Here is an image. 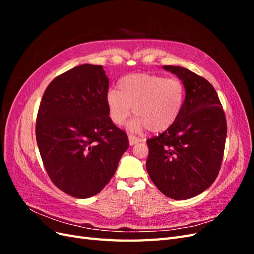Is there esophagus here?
<instances>
[{
	"label": "esophagus",
	"instance_id": "esophagus-1",
	"mask_svg": "<svg viewBox=\"0 0 254 254\" xmlns=\"http://www.w3.org/2000/svg\"><path fill=\"white\" fill-rule=\"evenodd\" d=\"M128 140H129V144L130 145H135L136 143H139V142H141V139H139V137L137 136H135V135H129L128 136Z\"/></svg>",
	"mask_w": 254,
	"mask_h": 254
}]
</instances>
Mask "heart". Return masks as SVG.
I'll use <instances>...</instances> for the list:
<instances>
[{"label": "heart", "mask_w": 254, "mask_h": 254, "mask_svg": "<svg viewBox=\"0 0 254 254\" xmlns=\"http://www.w3.org/2000/svg\"><path fill=\"white\" fill-rule=\"evenodd\" d=\"M110 119L121 126L131 113L136 117L129 123L130 131L148 128L159 133L172 127L178 120L184 103V87L178 78L147 73L130 74L119 81V91L106 94Z\"/></svg>", "instance_id": "1"}]
</instances>
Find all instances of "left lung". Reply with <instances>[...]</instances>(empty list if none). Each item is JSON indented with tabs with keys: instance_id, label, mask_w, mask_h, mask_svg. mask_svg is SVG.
I'll return each instance as SVG.
<instances>
[{
	"instance_id": "8db88e82",
	"label": "left lung",
	"mask_w": 254,
	"mask_h": 254,
	"mask_svg": "<svg viewBox=\"0 0 254 254\" xmlns=\"http://www.w3.org/2000/svg\"><path fill=\"white\" fill-rule=\"evenodd\" d=\"M186 89L181 113L163 133L146 141V170L165 196L184 200L201 194L219 173L227 137L225 112L216 91L186 67L163 65Z\"/></svg>"
}]
</instances>
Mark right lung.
Instances as JSON below:
<instances>
[{
  "instance_id": "obj_1",
  "label": "right lung",
  "mask_w": 254,
  "mask_h": 254,
  "mask_svg": "<svg viewBox=\"0 0 254 254\" xmlns=\"http://www.w3.org/2000/svg\"><path fill=\"white\" fill-rule=\"evenodd\" d=\"M108 88L103 66L86 64L57 76L40 103L36 139L44 167L75 198L98 194L129 147L127 134L109 117Z\"/></svg>"
}]
</instances>
